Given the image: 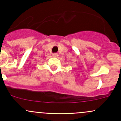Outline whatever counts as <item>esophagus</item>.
<instances>
[{
    "instance_id": "esophagus-1",
    "label": "esophagus",
    "mask_w": 121,
    "mask_h": 121,
    "mask_svg": "<svg viewBox=\"0 0 121 121\" xmlns=\"http://www.w3.org/2000/svg\"><path fill=\"white\" fill-rule=\"evenodd\" d=\"M52 56L53 57H57L58 56V53H53L52 54Z\"/></svg>"
}]
</instances>
